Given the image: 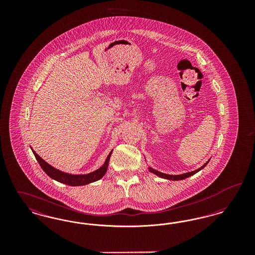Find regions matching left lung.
<instances>
[{
  "label": "left lung",
  "mask_w": 255,
  "mask_h": 255,
  "mask_svg": "<svg viewBox=\"0 0 255 255\" xmlns=\"http://www.w3.org/2000/svg\"><path fill=\"white\" fill-rule=\"evenodd\" d=\"M209 160H210V159H208L206 163H205L203 166H201L200 168L194 170V171H191V172H187V173H184V174H181V175H169V174H165V173L159 172L158 170L154 169V168H152V167H150V166L148 167V169H149V171H150L151 173L157 175L158 177H160V178H162V179H166V180H170V181H171V180H172V181H181V180L186 179V178H188V177L194 175L197 172H199L200 170L203 169V168L206 166V164L208 163Z\"/></svg>",
  "instance_id": "1"
}]
</instances>
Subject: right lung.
Wrapping results in <instances>:
<instances>
[{"label":"right lung","mask_w":255,"mask_h":255,"mask_svg":"<svg viewBox=\"0 0 255 255\" xmlns=\"http://www.w3.org/2000/svg\"><path fill=\"white\" fill-rule=\"evenodd\" d=\"M31 150L36 158L37 161L39 162L40 166L42 167V169L44 170V172L49 176V178L61 182V183L71 185V186L86 185L91 182H97L98 180H100L107 172L108 165H109L110 157L113 152V150L110 152L104 164L100 168L95 170L91 173H88V174H69V173L63 172L61 170L56 169L55 167L51 166L46 160H44L39 155H37L36 152L32 148H31Z\"/></svg>","instance_id":"add662e5"}]
</instances>
